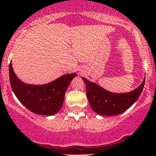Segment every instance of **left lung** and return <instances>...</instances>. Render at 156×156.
Instances as JSON below:
<instances>
[{
	"label": "left lung",
	"instance_id": "left-lung-1",
	"mask_svg": "<svg viewBox=\"0 0 156 156\" xmlns=\"http://www.w3.org/2000/svg\"><path fill=\"white\" fill-rule=\"evenodd\" d=\"M86 84L87 100L92 109L101 115H116L128 109L142 93L145 78L137 88L129 93H112L82 77Z\"/></svg>",
	"mask_w": 156,
	"mask_h": 156
}]
</instances>
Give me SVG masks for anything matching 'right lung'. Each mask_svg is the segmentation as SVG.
Instances as JSON below:
<instances>
[{"label": "right lung", "mask_w": 156, "mask_h": 156, "mask_svg": "<svg viewBox=\"0 0 156 156\" xmlns=\"http://www.w3.org/2000/svg\"><path fill=\"white\" fill-rule=\"evenodd\" d=\"M76 73L66 74L43 85L26 84L18 78L10 64V82L16 97L28 109L37 115H53L59 111L66 91Z\"/></svg>", "instance_id": "right-lung-1"}]
</instances>
